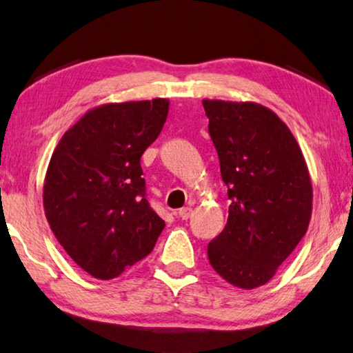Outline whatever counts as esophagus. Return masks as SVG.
Returning a JSON list of instances; mask_svg holds the SVG:
<instances>
[{
    "mask_svg": "<svg viewBox=\"0 0 353 353\" xmlns=\"http://www.w3.org/2000/svg\"><path fill=\"white\" fill-rule=\"evenodd\" d=\"M191 214H193V210H191L190 207H183V208H181V210L177 211V216L181 217L182 221H187V219H190Z\"/></svg>",
    "mask_w": 353,
    "mask_h": 353,
    "instance_id": "34e87169",
    "label": "esophagus"
}]
</instances>
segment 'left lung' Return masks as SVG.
<instances>
[{
  "mask_svg": "<svg viewBox=\"0 0 353 353\" xmlns=\"http://www.w3.org/2000/svg\"><path fill=\"white\" fill-rule=\"evenodd\" d=\"M230 199L223 232L208 243L211 267L241 288L268 283L304 238L312 182L287 125L258 103L203 100Z\"/></svg>",
  "mask_w": 353,
  "mask_h": 353,
  "instance_id": "1",
  "label": "left lung"
}]
</instances>
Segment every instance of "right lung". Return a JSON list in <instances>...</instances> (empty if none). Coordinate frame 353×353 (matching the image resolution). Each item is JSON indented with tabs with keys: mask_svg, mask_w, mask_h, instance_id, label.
Instances as JSON below:
<instances>
[{
	"mask_svg": "<svg viewBox=\"0 0 353 353\" xmlns=\"http://www.w3.org/2000/svg\"><path fill=\"white\" fill-rule=\"evenodd\" d=\"M170 101L110 103L65 132L48 166L43 203L77 265L112 279L154 248L165 222L146 199L140 157L159 137Z\"/></svg>",
	"mask_w": 353,
	"mask_h": 353,
	"instance_id": "1",
	"label": "right lung"
}]
</instances>
